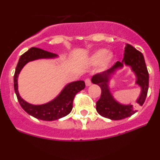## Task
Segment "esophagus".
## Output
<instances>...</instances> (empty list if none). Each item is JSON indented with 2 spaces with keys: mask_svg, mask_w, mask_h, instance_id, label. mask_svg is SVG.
<instances>
[{
  "mask_svg": "<svg viewBox=\"0 0 160 160\" xmlns=\"http://www.w3.org/2000/svg\"><path fill=\"white\" fill-rule=\"evenodd\" d=\"M85 82H86V86H89L92 84L91 79H90V78H86V80H85Z\"/></svg>",
  "mask_w": 160,
  "mask_h": 160,
  "instance_id": "esophagus-1",
  "label": "esophagus"
}]
</instances>
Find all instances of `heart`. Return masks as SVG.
<instances>
[{
	"mask_svg": "<svg viewBox=\"0 0 160 160\" xmlns=\"http://www.w3.org/2000/svg\"><path fill=\"white\" fill-rule=\"evenodd\" d=\"M112 58V55L111 53H107L106 49H99L94 52L88 58V62L91 64L97 65L101 62V67L104 68L110 62Z\"/></svg>",
	"mask_w": 160,
	"mask_h": 160,
	"instance_id": "heart-1",
	"label": "heart"
}]
</instances>
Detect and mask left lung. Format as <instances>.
Masks as SVG:
<instances>
[{
    "label": "left lung",
    "instance_id": "8db88e82",
    "mask_svg": "<svg viewBox=\"0 0 160 160\" xmlns=\"http://www.w3.org/2000/svg\"><path fill=\"white\" fill-rule=\"evenodd\" d=\"M124 65L131 67L136 77V83L141 87V93L136 100L138 105H143L147 97L149 74L144 56L132 45L127 44L122 62L118 61L109 70L94 75L92 78V82L101 88V98L96 103L97 112L101 116L111 120H122L131 116L137 112L132 105L122 104L115 101L109 91V82L111 77L117 69L123 68Z\"/></svg>",
    "mask_w": 160,
    "mask_h": 160
}]
</instances>
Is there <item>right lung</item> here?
I'll return each mask as SVG.
<instances>
[{
    "mask_svg": "<svg viewBox=\"0 0 160 160\" xmlns=\"http://www.w3.org/2000/svg\"><path fill=\"white\" fill-rule=\"evenodd\" d=\"M57 55L38 48H31L21 56L14 74V89L17 98L23 109L34 118L43 121H54L69 114L73 108L75 95L85 88V82L78 80L68 83L59 95L48 103L42 105H32L21 98L18 91V78L23 67L30 61L38 59H52Z\"/></svg>",
    "mask_w": 160,
    "mask_h": 160,
    "instance_id": "obj_1",
    "label": "right lung"
}]
</instances>
